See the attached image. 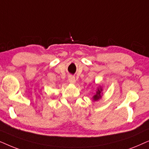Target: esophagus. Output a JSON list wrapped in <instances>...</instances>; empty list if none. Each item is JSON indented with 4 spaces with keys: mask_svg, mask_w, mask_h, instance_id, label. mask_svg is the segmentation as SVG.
Segmentation results:
<instances>
[{
    "mask_svg": "<svg viewBox=\"0 0 149 149\" xmlns=\"http://www.w3.org/2000/svg\"><path fill=\"white\" fill-rule=\"evenodd\" d=\"M69 82L70 84H76V80H75V78L73 76H69Z\"/></svg>",
    "mask_w": 149,
    "mask_h": 149,
    "instance_id": "34e87169",
    "label": "esophagus"
}]
</instances>
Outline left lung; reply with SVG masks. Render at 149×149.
<instances>
[{
    "label": "left lung",
    "mask_w": 149,
    "mask_h": 149,
    "mask_svg": "<svg viewBox=\"0 0 149 149\" xmlns=\"http://www.w3.org/2000/svg\"><path fill=\"white\" fill-rule=\"evenodd\" d=\"M102 95H103V88L102 86H99L97 88L96 92H95V95L93 96V101L94 102H97L101 99L102 98Z\"/></svg>",
    "instance_id": "1"
}]
</instances>
